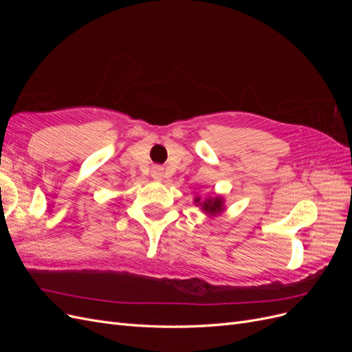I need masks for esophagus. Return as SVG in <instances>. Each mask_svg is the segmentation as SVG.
I'll return each mask as SVG.
<instances>
[{"mask_svg": "<svg viewBox=\"0 0 352 352\" xmlns=\"http://www.w3.org/2000/svg\"><path fill=\"white\" fill-rule=\"evenodd\" d=\"M151 176L155 180H162L164 176V168L162 166H154L151 170Z\"/></svg>", "mask_w": 352, "mask_h": 352, "instance_id": "34e87169", "label": "esophagus"}]
</instances>
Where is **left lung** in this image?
Masks as SVG:
<instances>
[{
  "instance_id": "1",
  "label": "left lung",
  "mask_w": 352,
  "mask_h": 352,
  "mask_svg": "<svg viewBox=\"0 0 352 352\" xmlns=\"http://www.w3.org/2000/svg\"><path fill=\"white\" fill-rule=\"evenodd\" d=\"M195 202L198 206H201V210L206 212V214H210V216H216L219 214V212H221L223 210H225V202H223V198L221 197H214V198H207L206 201L199 199V197L195 198Z\"/></svg>"
}]
</instances>
